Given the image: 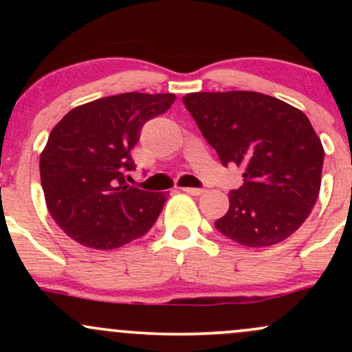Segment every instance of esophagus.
<instances>
[{"mask_svg":"<svg viewBox=\"0 0 352 352\" xmlns=\"http://www.w3.org/2000/svg\"><path fill=\"white\" fill-rule=\"evenodd\" d=\"M185 193H188V195H201V193L205 192L204 188H193V187H184L182 188Z\"/></svg>","mask_w":352,"mask_h":352,"instance_id":"1","label":"esophagus"}]
</instances>
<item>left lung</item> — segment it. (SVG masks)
<instances>
[{
	"label": "left lung",
	"mask_w": 352,
	"mask_h": 352,
	"mask_svg": "<svg viewBox=\"0 0 352 352\" xmlns=\"http://www.w3.org/2000/svg\"><path fill=\"white\" fill-rule=\"evenodd\" d=\"M221 164L243 167L215 221L221 235L250 248L276 245L305 223L321 187L324 148L300 109L253 91L193 92L184 99Z\"/></svg>",
	"instance_id": "left-lung-1"
}]
</instances>
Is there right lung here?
I'll list each match as a JSON object with an SVG mask.
<instances>
[{
    "label": "right lung",
    "instance_id": "add662e5",
    "mask_svg": "<svg viewBox=\"0 0 352 352\" xmlns=\"http://www.w3.org/2000/svg\"><path fill=\"white\" fill-rule=\"evenodd\" d=\"M175 94L125 92L82 104L52 129L39 159L47 210L60 230L94 250H114L145 235L167 193L125 182L147 120L167 112Z\"/></svg>",
    "mask_w": 352,
    "mask_h": 352
}]
</instances>
